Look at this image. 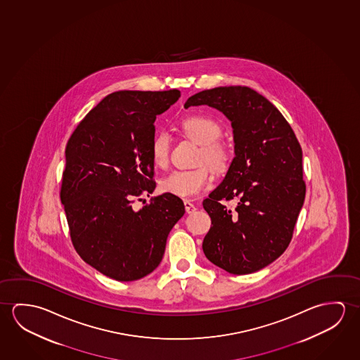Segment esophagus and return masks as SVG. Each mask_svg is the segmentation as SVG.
<instances>
[{
  "label": "esophagus",
  "mask_w": 360,
  "mask_h": 360,
  "mask_svg": "<svg viewBox=\"0 0 360 360\" xmlns=\"http://www.w3.org/2000/svg\"><path fill=\"white\" fill-rule=\"evenodd\" d=\"M184 205H185V210H186L188 214H191V212H194L196 210V207H195L194 204L190 200H184Z\"/></svg>",
  "instance_id": "obj_1"
}]
</instances>
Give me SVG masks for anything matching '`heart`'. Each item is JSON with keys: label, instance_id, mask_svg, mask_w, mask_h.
Returning a JSON list of instances; mask_svg holds the SVG:
<instances>
[{"label": "heart", "instance_id": "1", "mask_svg": "<svg viewBox=\"0 0 360 360\" xmlns=\"http://www.w3.org/2000/svg\"><path fill=\"white\" fill-rule=\"evenodd\" d=\"M181 129L186 136L200 143L198 167L190 170H175L160 181V188L166 194L179 198H190L199 194L212 181V169L223 172L230 162L229 148L219 139L223 135V127L209 116L195 115L184 119ZM172 136L167 131L156 132L150 143V156L155 166L165 167L170 160ZM207 163L210 166L205 165Z\"/></svg>", "mask_w": 360, "mask_h": 360}]
</instances>
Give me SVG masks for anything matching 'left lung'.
<instances>
[{
  "label": "left lung",
  "mask_w": 360,
  "mask_h": 360,
  "mask_svg": "<svg viewBox=\"0 0 360 360\" xmlns=\"http://www.w3.org/2000/svg\"><path fill=\"white\" fill-rule=\"evenodd\" d=\"M220 110L234 129L235 158L202 206L212 226L202 241L205 257L230 274L255 273L290 244L307 185L302 151L289 122L273 103L246 86L204 90L185 108ZM236 199L231 211L226 202Z\"/></svg>",
  "instance_id": "8db88e82"
}]
</instances>
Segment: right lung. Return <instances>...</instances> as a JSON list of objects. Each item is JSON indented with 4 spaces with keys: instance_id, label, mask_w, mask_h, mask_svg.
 Here are the masks:
<instances>
[{
    "instance_id": "1",
    "label": "right lung",
    "mask_w": 360,
    "mask_h": 360,
    "mask_svg": "<svg viewBox=\"0 0 360 360\" xmlns=\"http://www.w3.org/2000/svg\"><path fill=\"white\" fill-rule=\"evenodd\" d=\"M179 90L116 91L77 124L66 145L60 198L75 250L85 263L117 281L154 271L172 226L185 212L172 194L153 196L150 143L158 115L176 103Z\"/></svg>"
}]
</instances>
